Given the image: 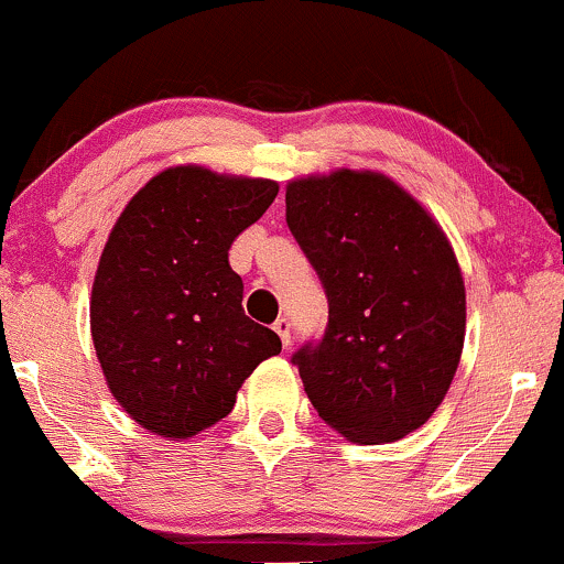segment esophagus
Instances as JSON below:
<instances>
[{
  "label": "esophagus",
  "mask_w": 564,
  "mask_h": 564,
  "mask_svg": "<svg viewBox=\"0 0 564 564\" xmlns=\"http://www.w3.org/2000/svg\"><path fill=\"white\" fill-rule=\"evenodd\" d=\"M272 329H275L278 337H281L283 348H289V345H292V321H289V318H278L275 324H272Z\"/></svg>",
  "instance_id": "esophagus-1"
}]
</instances>
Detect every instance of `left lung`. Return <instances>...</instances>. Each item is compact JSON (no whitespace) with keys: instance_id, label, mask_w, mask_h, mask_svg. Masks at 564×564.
I'll use <instances>...</instances> for the list:
<instances>
[{"instance_id":"left-lung-1","label":"left lung","mask_w":564,"mask_h":564,"mask_svg":"<svg viewBox=\"0 0 564 564\" xmlns=\"http://www.w3.org/2000/svg\"><path fill=\"white\" fill-rule=\"evenodd\" d=\"M286 221L329 300L321 343L292 358L307 399L350 442H399L460 364L466 286L447 235L391 176L350 169L292 178Z\"/></svg>"}]
</instances>
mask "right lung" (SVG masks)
I'll use <instances>...</instances> for the list:
<instances>
[{
  "label": "right lung",
  "mask_w": 564,
  "mask_h": 564,
  "mask_svg": "<svg viewBox=\"0 0 564 564\" xmlns=\"http://www.w3.org/2000/svg\"><path fill=\"white\" fill-rule=\"evenodd\" d=\"M272 178L173 165L122 208L98 259L90 334L117 404L141 429L189 438L232 412L240 386L281 352L243 313L232 240L270 208Z\"/></svg>",
  "instance_id": "1"
}]
</instances>
